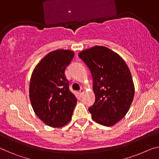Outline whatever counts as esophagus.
I'll list each match as a JSON object with an SVG mask.
<instances>
[{"label": "esophagus", "mask_w": 159, "mask_h": 159, "mask_svg": "<svg viewBox=\"0 0 159 159\" xmlns=\"http://www.w3.org/2000/svg\"><path fill=\"white\" fill-rule=\"evenodd\" d=\"M84 89H80V90L79 91V94H80V96H81L83 94H84Z\"/></svg>", "instance_id": "34e87169"}]
</instances>
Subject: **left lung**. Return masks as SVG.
Wrapping results in <instances>:
<instances>
[{
  "mask_svg": "<svg viewBox=\"0 0 159 159\" xmlns=\"http://www.w3.org/2000/svg\"><path fill=\"white\" fill-rule=\"evenodd\" d=\"M79 56L88 66L93 79L95 102L89 108L95 122L112 126L129 111L134 98L131 73L121 57L105 46L84 50Z\"/></svg>",
  "mask_w": 159,
  "mask_h": 159,
  "instance_id": "1",
  "label": "left lung"
}]
</instances>
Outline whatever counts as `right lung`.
Returning a JSON list of instances; mask_svg holds the SVG:
<instances>
[{"label":"right lung","mask_w":159,"mask_h":159,"mask_svg":"<svg viewBox=\"0 0 159 159\" xmlns=\"http://www.w3.org/2000/svg\"><path fill=\"white\" fill-rule=\"evenodd\" d=\"M70 50L51 51L35 66L30 80L29 97L35 115L45 124L61 128L68 124L77 98L68 89L65 70L74 57Z\"/></svg>","instance_id":"right-lung-1"}]
</instances>
